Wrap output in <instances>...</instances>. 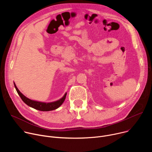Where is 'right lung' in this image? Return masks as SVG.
Here are the masks:
<instances>
[{"mask_svg":"<svg viewBox=\"0 0 152 152\" xmlns=\"http://www.w3.org/2000/svg\"><path fill=\"white\" fill-rule=\"evenodd\" d=\"M14 85L15 88V90L21 99L25 103H26L27 105L29 106L34 108V109L37 110H39L41 111H52L55 110L57 108H58L64 102L65 99H66L67 93L64 94V96L60 99L58 100H56L55 102H49V103H46V102H38L34 100H31L28 97H26L25 96H24L22 93H21L18 89L17 88V86L15 83L14 82Z\"/></svg>","mask_w":152,"mask_h":152,"instance_id":"add662e5","label":"right lung"}]
</instances>
